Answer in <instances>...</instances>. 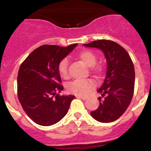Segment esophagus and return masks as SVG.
<instances>
[{"label": "esophagus", "instance_id": "obj_1", "mask_svg": "<svg viewBox=\"0 0 151 151\" xmlns=\"http://www.w3.org/2000/svg\"><path fill=\"white\" fill-rule=\"evenodd\" d=\"M76 98L81 99H82V100H86V99H87V97H85V96H76Z\"/></svg>", "mask_w": 151, "mask_h": 151}]
</instances>
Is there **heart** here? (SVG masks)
Segmentation results:
<instances>
[{
	"label": "heart",
	"instance_id": "obj_1",
	"mask_svg": "<svg viewBox=\"0 0 151 151\" xmlns=\"http://www.w3.org/2000/svg\"><path fill=\"white\" fill-rule=\"evenodd\" d=\"M76 58L87 67H91V71L96 76L100 77L104 74V67L101 64H96L97 56L91 50H81L76 55ZM58 72L63 79H68L70 78L68 72V61L67 59H63L60 61L58 66ZM95 86V81L92 79L75 80L69 84L67 90L70 93L82 96H86L90 90L94 88Z\"/></svg>",
	"mask_w": 151,
	"mask_h": 151
}]
</instances>
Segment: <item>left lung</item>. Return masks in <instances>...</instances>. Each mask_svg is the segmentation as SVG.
<instances>
[{
    "label": "left lung",
    "instance_id": "left-lung-1",
    "mask_svg": "<svg viewBox=\"0 0 151 151\" xmlns=\"http://www.w3.org/2000/svg\"><path fill=\"white\" fill-rule=\"evenodd\" d=\"M84 45L102 50L107 62L105 79L98 90L101 94L98 98L99 106L90 112V115L100 122L116 121L126 111L133 98L135 84L133 61L128 52L113 41L98 40Z\"/></svg>",
    "mask_w": 151,
    "mask_h": 151
}]
</instances>
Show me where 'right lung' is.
Returning a JSON list of instances; mask_svg holds the SVG:
<instances>
[{"label": "right lung", "instance_id": "right-lung-1", "mask_svg": "<svg viewBox=\"0 0 151 151\" xmlns=\"http://www.w3.org/2000/svg\"><path fill=\"white\" fill-rule=\"evenodd\" d=\"M78 45L67 47L43 45L32 52L20 66L18 97L23 109L34 122L50 126L67 113L75 96H60L64 89L58 66Z\"/></svg>", "mask_w": 151, "mask_h": 151}]
</instances>
